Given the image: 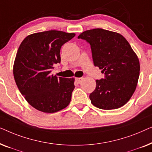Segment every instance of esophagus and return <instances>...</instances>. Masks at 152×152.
<instances>
[{
    "instance_id": "34e87169",
    "label": "esophagus",
    "mask_w": 152,
    "mask_h": 152,
    "mask_svg": "<svg viewBox=\"0 0 152 152\" xmlns=\"http://www.w3.org/2000/svg\"><path fill=\"white\" fill-rule=\"evenodd\" d=\"M83 80V78L82 77H77V78H75V81L77 82L78 83V84H80L81 82H82V81Z\"/></svg>"
}]
</instances>
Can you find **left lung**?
Segmentation results:
<instances>
[{
    "instance_id": "left-lung-1",
    "label": "left lung",
    "mask_w": 152,
    "mask_h": 152,
    "mask_svg": "<svg viewBox=\"0 0 152 152\" xmlns=\"http://www.w3.org/2000/svg\"><path fill=\"white\" fill-rule=\"evenodd\" d=\"M91 45L93 64L104 73L96 80V88L89 97L95 107L115 109L129 100L140 75L138 57L126 39L118 33L97 28L78 36Z\"/></svg>"
}]
</instances>
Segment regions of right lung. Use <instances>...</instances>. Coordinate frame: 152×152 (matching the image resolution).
Here are the masks:
<instances>
[{"label":"right lung","instance_id":"right-lung-1","mask_svg":"<svg viewBox=\"0 0 152 152\" xmlns=\"http://www.w3.org/2000/svg\"><path fill=\"white\" fill-rule=\"evenodd\" d=\"M74 33L49 30L29 35L22 41L14 64V77L20 93L30 104L44 113L64 109L71 100L74 78L53 76L60 64V50Z\"/></svg>","mask_w":152,"mask_h":152}]
</instances>
